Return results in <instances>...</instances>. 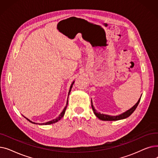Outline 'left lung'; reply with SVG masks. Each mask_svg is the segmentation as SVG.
I'll return each mask as SVG.
<instances>
[{"label": "left lung", "mask_w": 158, "mask_h": 158, "mask_svg": "<svg viewBox=\"0 0 158 158\" xmlns=\"http://www.w3.org/2000/svg\"><path fill=\"white\" fill-rule=\"evenodd\" d=\"M142 97V96L140 97V98H139V100L138 101V102L136 103V104L135 106H132L131 109L128 110L127 111L122 113L120 114L117 115V116H113V115H109V114H103V113H101L99 112H97V110L95 109V107L93 105V102H92V100H91V103H92V110L94 111V114H95L96 117L99 118L101 120H104V121H116V120H122L124 118H126L127 117H129V116L135 111V110H136V108L137 107L139 101H140V98Z\"/></svg>", "instance_id": "1"}]
</instances>
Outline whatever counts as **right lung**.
I'll return each mask as SVG.
<instances>
[{"label": "right lung", "instance_id": "add662e5", "mask_svg": "<svg viewBox=\"0 0 158 158\" xmlns=\"http://www.w3.org/2000/svg\"><path fill=\"white\" fill-rule=\"evenodd\" d=\"M74 82H75V81H73V82H72V84H71V85H70V89H69V95H68L69 96V94H70V92H71V89H72V86H73V83H74ZM68 98H69V97H68ZM68 98H67V101H66V104L65 107H64V109H63V110L62 111V112L59 114V116H58L57 117H56L55 119H53V120H51V121L47 122H45V123H35V122H32L31 120H30L29 119H28V118H26V117H24L23 115V117L24 118H26L28 121H29V122H31L32 123H34V124H38V125H50V124L54 123H56V122H58L59 120H60L63 118V116H64V113H65V111H66V106H67V105H68Z\"/></svg>", "mask_w": 158, "mask_h": 158}]
</instances>
